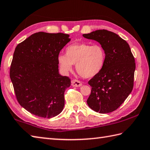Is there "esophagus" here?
I'll return each mask as SVG.
<instances>
[{
	"label": "esophagus",
	"mask_w": 150,
	"mask_h": 150,
	"mask_svg": "<svg viewBox=\"0 0 150 150\" xmlns=\"http://www.w3.org/2000/svg\"><path fill=\"white\" fill-rule=\"evenodd\" d=\"M71 85L73 87H80L81 86L82 83L80 81H79L76 79H74L71 81Z\"/></svg>",
	"instance_id": "obj_1"
}]
</instances>
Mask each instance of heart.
Returning <instances> with one entry per match:
<instances>
[{
    "instance_id": "heart-1",
    "label": "heart",
    "mask_w": 150,
    "mask_h": 150,
    "mask_svg": "<svg viewBox=\"0 0 150 150\" xmlns=\"http://www.w3.org/2000/svg\"><path fill=\"white\" fill-rule=\"evenodd\" d=\"M106 53L104 48L98 43L76 42L69 45L65 54L57 56L59 69L64 74H68L76 63V69L81 77L93 78L98 74L105 66Z\"/></svg>"
}]
</instances>
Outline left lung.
<instances>
[{"label":"left lung","instance_id":"8db88e82","mask_svg":"<svg viewBox=\"0 0 150 150\" xmlns=\"http://www.w3.org/2000/svg\"><path fill=\"white\" fill-rule=\"evenodd\" d=\"M83 36L100 42L106 53L102 71L88 82L91 93L87 103L96 112H111L122 104L133 90L135 58L127 42L114 32L98 30Z\"/></svg>","mask_w":150,"mask_h":150}]
</instances>
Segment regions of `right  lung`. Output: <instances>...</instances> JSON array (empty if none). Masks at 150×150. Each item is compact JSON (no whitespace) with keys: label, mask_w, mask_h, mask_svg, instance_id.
Returning a JSON list of instances; mask_svg holds the SVG:
<instances>
[{"label":"right lung","mask_w":150,"mask_h":150,"mask_svg":"<svg viewBox=\"0 0 150 150\" xmlns=\"http://www.w3.org/2000/svg\"><path fill=\"white\" fill-rule=\"evenodd\" d=\"M63 33L38 32L17 45L10 76L19 104L30 113L50 118L63 111L71 79L58 71L57 56L71 41Z\"/></svg>","instance_id":"1"}]
</instances>
